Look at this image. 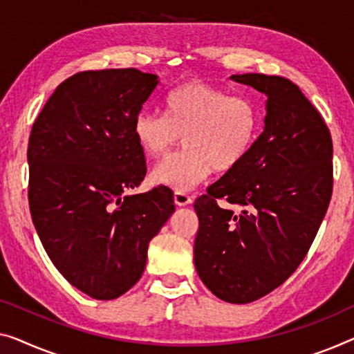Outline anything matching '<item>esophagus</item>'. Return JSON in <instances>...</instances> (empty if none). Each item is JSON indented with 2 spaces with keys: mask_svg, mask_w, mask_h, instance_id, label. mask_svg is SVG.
I'll use <instances>...</instances> for the list:
<instances>
[{
  "mask_svg": "<svg viewBox=\"0 0 354 354\" xmlns=\"http://www.w3.org/2000/svg\"><path fill=\"white\" fill-rule=\"evenodd\" d=\"M175 203L178 207H186V205L192 203V197L186 192H175Z\"/></svg>",
  "mask_w": 354,
  "mask_h": 354,
  "instance_id": "obj_1",
  "label": "esophagus"
}]
</instances>
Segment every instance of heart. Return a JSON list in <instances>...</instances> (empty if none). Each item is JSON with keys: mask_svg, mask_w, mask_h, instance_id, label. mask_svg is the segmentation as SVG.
Wrapping results in <instances>:
<instances>
[{"mask_svg": "<svg viewBox=\"0 0 354 354\" xmlns=\"http://www.w3.org/2000/svg\"><path fill=\"white\" fill-rule=\"evenodd\" d=\"M163 118L140 113L133 136L149 157H163L179 143L184 149L168 157L151 173V179L176 192L192 191L213 170L232 171L250 154L261 131V109L251 98L230 95L209 84L192 81L163 100Z\"/></svg>", "mask_w": 354, "mask_h": 354, "instance_id": "obj_1", "label": "heart"}]
</instances>
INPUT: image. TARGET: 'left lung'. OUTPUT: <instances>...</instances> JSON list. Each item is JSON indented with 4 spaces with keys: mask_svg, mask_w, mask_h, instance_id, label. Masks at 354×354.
I'll use <instances>...</instances> for the list:
<instances>
[{
    "mask_svg": "<svg viewBox=\"0 0 354 354\" xmlns=\"http://www.w3.org/2000/svg\"><path fill=\"white\" fill-rule=\"evenodd\" d=\"M230 79L266 93V125L246 159L195 200L194 262L216 297L250 304L292 275L318 234L334 184L332 138L289 79L257 73ZM218 198L231 207L221 209Z\"/></svg>",
    "mask_w": 354,
    "mask_h": 354,
    "instance_id": "8db88e82",
    "label": "left lung"
}]
</instances>
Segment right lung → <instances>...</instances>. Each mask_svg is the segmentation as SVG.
Returning <instances> with one entry per match:
<instances>
[{
  "mask_svg": "<svg viewBox=\"0 0 354 354\" xmlns=\"http://www.w3.org/2000/svg\"><path fill=\"white\" fill-rule=\"evenodd\" d=\"M157 84L135 68L76 73L31 129L35 229L57 270L92 299H118L136 284L149 241L175 213L170 187L127 194L146 176L133 120Z\"/></svg>",
  "mask_w": 354,
  "mask_h": 354,
  "instance_id": "right-lung-1",
  "label": "right lung"
}]
</instances>
